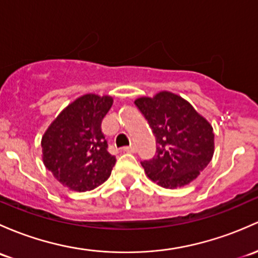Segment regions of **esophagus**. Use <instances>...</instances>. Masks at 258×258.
I'll return each mask as SVG.
<instances>
[{
	"instance_id": "obj_1",
	"label": "esophagus",
	"mask_w": 258,
	"mask_h": 258,
	"mask_svg": "<svg viewBox=\"0 0 258 258\" xmlns=\"http://www.w3.org/2000/svg\"><path fill=\"white\" fill-rule=\"evenodd\" d=\"M123 151L128 152V153H135L136 152V147L135 146H126V147H123Z\"/></svg>"
}]
</instances>
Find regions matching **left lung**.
I'll return each mask as SVG.
<instances>
[{"mask_svg": "<svg viewBox=\"0 0 258 258\" xmlns=\"http://www.w3.org/2000/svg\"><path fill=\"white\" fill-rule=\"evenodd\" d=\"M156 137V154L141 162L146 174L164 188L194 180L214 154L213 127L178 95L162 91L135 101Z\"/></svg>", "mask_w": 258, "mask_h": 258, "instance_id": "8db88e82", "label": "left lung"}]
</instances>
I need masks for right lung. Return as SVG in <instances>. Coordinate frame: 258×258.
Instances as JSON below:
<instances>
[{"instance_id": "add662e5", "label": "right lung", "mask_w": 258, "mask_h": 258, "mask_svg": "<svg viewBox=\"0 0 258 258\" xmlns=\"http://www.w3.org/2000/svg\"><path fill=\"white\" fill-rule=\"evenodd\" d=\"M112 97L84 95L53 121L42 138L45 168L75 191L93 190L110 177L116 158L108 153L101 122Z\"/></svg>"}]
</instances>
